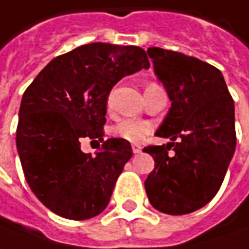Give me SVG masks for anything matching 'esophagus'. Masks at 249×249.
Wrapping results in <instances>:
<instances>
[{
	"instance_id": "esophagus-1",
	"label": "esophagus",
	"mask_w": 249,
	"mask_h": 249,
	"mask_svg": "<svg viewBox=\"0 0 249 249\" xmlns=\"http://www.w3.org/2000/svg\"><path fill=\"white\" fill-rule=\"evenodd\" d=\"M132 152H134L135 155L136 153H141V152H142V146L134 143V145H132Z\"/></svg>"
}]
</instances>
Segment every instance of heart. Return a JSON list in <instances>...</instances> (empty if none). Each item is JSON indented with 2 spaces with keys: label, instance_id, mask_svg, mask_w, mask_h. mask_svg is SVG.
<instances>
[{
  "label": "heart",
  "instance_id": "obj_1",
  "mask_svg": "<svg viewBox=\"0 0 249 249\" xmlns=\"http://www.w3.org/2000/svg\"><path fill=\"white\" fill-rule=\"evenodd\" d=\"M150 129L152 126L146 121L126 118L114 126V134L129 142H141L150 132Z\"/></svg>",
  "mask_w": 249,
  "mask_h": 249
}]
</instances>
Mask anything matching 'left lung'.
<instances>
[{
  "mask_svg": "<svg viewBox=\"0 0 249 249\" xmlns=\"http://www.w3.org/2000/svg\"><path fill=\"white\" fill-rule=\"evenodd\" d=\"M147 54L171 100L156 135L171 142L143 149L155 159L146 194L159 212L187 214L220 189L237 142L234 102L222 72L211 64L159 47Z\"/></svg>",
  "mask_w": 249,
  "mask_h": 249,
  "instance_id": "left-lung-1",
  "label": "left lung"
}]
</instances>
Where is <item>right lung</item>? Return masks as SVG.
<instances>
[{"label":"right lung","mask_w":249,"mask_h":249,"mask_svg":"<svg viewBox=\"0 0 249 249\" xmlns=\"http://www.w3.org/2000/svg\"><path fill=\"white\" fill-rule=\"evenodd\" d=\"M149 67L141 47L90 43L50 61L25 90L18 153L30 189L55 214L86 220L107 208L132 157L128 141L103 139L107 99L117 82ZM83 137L104 142L94 157L80 150Z\"/></svg>","instance_id":"right-lung-1"}]
</instances>
